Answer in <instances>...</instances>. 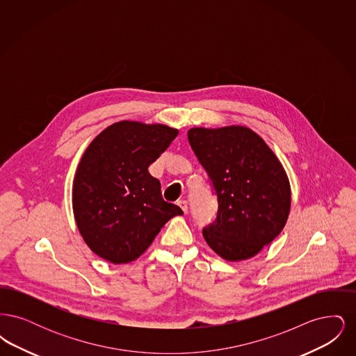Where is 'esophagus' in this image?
<instances>
[{"instance_id":"esophagus-1","label":"esophagus","mask_w":356,"mask_h":356,"mask_svg":"<svg viewBox=\"0 0 356 356\" xmlns=\"http://www.w3.org/2000/svg\"><path fill=\"white\" fill-rule=\"evenodd\" d=\"M177 205L184 211V213L188 212V203H186V200H179V202H177Z\"/></svg>"}]
</instances>
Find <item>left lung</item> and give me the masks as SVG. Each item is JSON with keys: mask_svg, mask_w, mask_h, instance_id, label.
I'll use <instances>...</instances> for the list:
<instances>
[{"mask_svg": "<svg viewBox=\"0 0 356 356\" xmlns=\"http://www.w3.org/2000/svg\"><path fill=\"white\" fill-rule=\"evenodd\" d=\"M188 140L219 204L216 220L203 228L207 244L229 261L259 254L287 222L291 189L282 163L247 127L192 128Z\"/></svg>", "mask_w": 356, "mask_h": 356, "instance_id": "left-lung-1", "label": "left lung"}]
</instances>
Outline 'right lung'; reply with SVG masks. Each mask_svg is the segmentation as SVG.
Wrapping results in <instances>:
<instances>
[{"instance_id":"obj_1","label":"right lung","mask_w":356,"mask_h":356,"mask_svg":"<svg viewBox=\"0 0 356 356\" xmlns=\"http://www.w3.org/2000/svg\"><path fill=\"white\" fill-rule=\"evenodd\" d=\"M179 134L163 124L120 121L86 148L76 170L72 204L88 247L106 261H134L180 207L164 202L148 167Z\"/></svg>"}]
</instances>
